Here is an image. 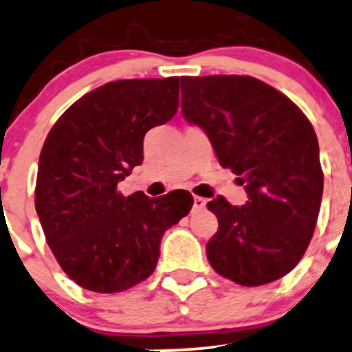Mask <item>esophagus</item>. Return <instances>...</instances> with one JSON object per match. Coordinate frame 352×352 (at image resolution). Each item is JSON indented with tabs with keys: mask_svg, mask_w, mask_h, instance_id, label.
Wrapping results in <instances>:
<instances>
[{
	"mask_svg": "<svg viewBox=\"0 0 352 352\" xmlns=\"http://www.w3.org/2000/svg\"><path fill=\"white\" fill-rule=\"evenodd\" d=\"M205 205H206L205 198H201V197H195V198H193V208H195V210L205 208Z\"/></svg>",
	"mask_w": 352,
	"mask_h": 352,
	"instance_id": "34e87169",
	"label": "esophagus"
}]
</instances>
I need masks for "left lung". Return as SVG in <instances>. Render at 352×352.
I'll return each mask as SVG.
<instances>
[{
  "label": "left lung",
  "mask_w": 352,
  "mask_h": 352,
  "mask_svg": "<svg viewBox=\"0 0 352 352\" xmlns=\"http://www.w3.org/2000/svg\"><path fill=\"white\" fill-rule=\"evenodd\" d=\"M181 111L208 135L249 200L206 208L219 230L206 244L213 270L242 286L280 280L305 254L324 191L309 118L283 93L251 76L181 78Z\"/></svg>",
  "instance_id": "left-lung-1"
}]
</instances>
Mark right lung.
Instances as JSON below:
<instances>
[{"instance_id":"add662e5","label":"right lung","mask_w":352,"mask_h":352,"mask_svg":"<svg viewBox=\"0 0 352 352\" xmlns=\"http://www.w3.org/2000/svg\"><path fill=\"white\" fill-rule=\"evenodd\" d=\"M179 78L122 79L79 98L50 129L38 159L35 210L47 244L74 283L118 293L147 280L161 239L193 197H123L117 184L144 161V135L177 111Z\"/></svg>"}]
</instances>
